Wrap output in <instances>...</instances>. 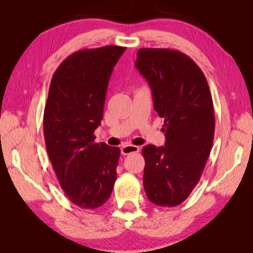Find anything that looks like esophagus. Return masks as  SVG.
Here are the masks:
<instances>
[{"instance_id": "1", "label": "esophagus", "mask_w": 253, "mask_h": 253, "mask_svg": "<svg viewBox=\"0 0 253 253\" xmlns=\"http://www.w3.org/2000/svg\"><path fill=\"white\" fill-rule=\"evenodd\" d=\"M137 152H139V147L135 146V145H125V146L122 147L123 155H128V154H132Z\"/></svg>"}]
</instances>
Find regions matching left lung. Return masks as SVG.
Here are the masks:
<instances>
[{"instance_id":"1","label":"left lung","mask_w":253,"mask_h":253,"mask_svg":"<svg viewBox=\"0 0 253 253\" xmlns=\"http://www.w3.org/2000/svg\"><path fill=\"white\" fill-rule=\"evenodd\" d=\"M135 66L151 85L166 138L164 146L142 149L144 188L154 204L173 208L192 193L211 153L212 95L202 70L181 51L139 49Z\"/></svg>"}]
</instances>
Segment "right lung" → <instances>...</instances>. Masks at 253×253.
<instances>
[{
  "instance_id": "1",
  "label": "right lung",
  "mask_w": 253,
  "mask_h": 253,
  "mask_svg": "<svg viewBox=\"0 0 253 253\" xmlns=\"http://www.w3.org/2000/svg\"><path fill=\"white\" fill-rule=\"evenodd\" d=\"M125 46L76 51L51 79L44 107L46 152L60 186L81 209L101 207L113 192L121 149L95 143L107 87Z\"/></svg>"
}]
</instances>
